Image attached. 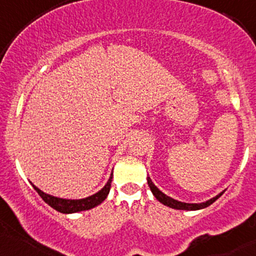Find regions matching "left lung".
I'll list each match as a JSON object with an SVG mask.
<instances>
[{"instance_id": "left-lung-1", "label": "left lung", "mask_w": 256, "mask_h": 256, "mask_svg": "<svg viewBox=\"0 0 256 256\" xmlns=\"http://www.w3.org/2000/svg\"><path fill=\"white\" fill-rule=\"evenodd\" d=\"M148 184H149L150 190H152V194L155 196V198L158 200L160 202H162L163 205L166 206H169V208H175V210H186V211H196V210H200V208H208V206H210L212 202H214L216 200L220 198V196L223 194L226 190H223V192H220V194H217L216 196H214V198L206 200L204 202H200V204H190V202H178V200H175L173 198H170V196H166L164 193L161 192L158 187L154 184V182L152 181V178L148 176Z\"/></svg>"}]
</instances>
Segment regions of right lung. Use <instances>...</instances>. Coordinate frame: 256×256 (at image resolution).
Listing matches in <instances>:
<instances>
[{
    "instance_id": "obj_1",
    "label": "right lung",
    "mask_w": 256,
    "mask_h": 256,
    "mask_svg": "<svg viewBox=\"0 0 256 256\" xmlns=\"http://www.w3.org/2000/svg\"><path fill=\"white\" fill-rule=\"evenodd\" d=\"M113 178V173L110 174V176L107 181V184L101 188L98 192L95 193V194L87 196V198L83 199H63V198H57V196L46 194V193L40 190L38 187H36L34 184L30 182L38 194L42 196V200L51 206L52 208L58 212H62V214H75V212L80 211H86L90 210V208H95V206L100 205L101 202H104V199L108 196L110 190V182H112Z\"/></svg>"
}]
</instances>
